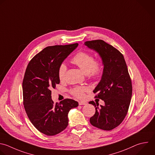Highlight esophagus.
Returning a JSON list of instances; mask_svg holds the SVG:
<instances>
[{
    "label": "esophagus",
    "mask_w": 155,
    "mask_h": 155,
    "mask_svg": "<svg viewBox=\"0 0 155 155\" xmlns=\"http://www.w3.org/2000/svg\"><path fill=\"white\" fill-rule=\"evenodd\" d=\"M78 104H79V105H84L86 104V103L84 102V101H79Z\"/></svg>",
    "instance_id": "1"
}]
</instances>
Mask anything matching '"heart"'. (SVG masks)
I'll return each instance as SVG.
<instances>
[{
    "label": "heart",
    "instance_id": "b5f03b06",
    "mask_svg": "<svg viewBox=\"0 0 155 155\" xmlns=\"http://www.w3.org/2000/svg\"><path fill=\"white\" fill-rule=\"evenodd\" d=\"M71 62L80 68L87 77L92 79L98 78L102 73L103 66L100 60H95L94 56L86 51H81L74 55L71 59ZM67 67L65 64L60 65L58 69V77L61 81L65 80ZM86 86H77L71 90V93L80 98L84 97V92L87 91Z\"/></svg>",
    "mask_w": 155,
    "mask_h": 155
}]
</instances>
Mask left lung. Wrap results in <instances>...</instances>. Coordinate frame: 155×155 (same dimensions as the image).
I'll use <instances>...</instances> for the list:
<instances>
[{
    "label": "left lung",
    "mask_w": 155,
    "mask_h": 155,
    "mask_svg": "<svg viewBox=\"0 0 155 155\" xmlns=\"http://www.w3.org/2000/svg\"><path fill=\"white\" fill-rule=\"evenodd\" d=\"M89 48L99 54L104 65L102 77L93 91L95 98L105 101L89 102L95 108V113L90 118L92 125L110 131L118 127L127 114L132 96V83L123 55L117 48L101 39L84 42Z\"/></svg>",
    "instance_id": "left-lung-1"
}]
</instances>
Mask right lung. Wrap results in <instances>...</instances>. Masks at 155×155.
<instances>
[{
	"label": "right lung",
	"mask_w": 155,
	"mask_h": 155,
	"mask_svg": "<svg viewBox=\"0 0 155 155\" xmlns=\"http://www.w3.org/2000/svg\"><path fill=\"white\" fill-rule=\"evenodd\" d=\"M78 43L48 46L29 62L22 82L23 104L34 127L47 136H54L68 125L69 111L78 105L66 98L60 104L51 100V91L60 83L58 69Z\"/></svg>",
	"instance_id": "add662e5"
}]
</instances>
